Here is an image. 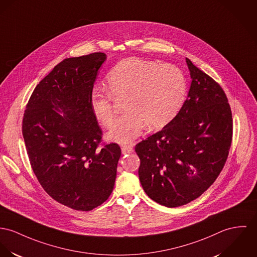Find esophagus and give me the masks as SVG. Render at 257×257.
<instances>
[{"instance_id": "esophagus-1", "label": "esophagus", "mask_w": 257, "mask_h": 257, "mask_svg": "<svg viewBox=\"0 0 257 257\" xmlns=\"http://www.w3.org/2000/svg\"><path fill=\"white\" fill-rule=\"evenodd\" d=\"M121 151H122V154H130V153H133V148L131 146H123L121 148Z\"/></svg>"}]
</instances>
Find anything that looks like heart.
Listing matches in <instances>:
<instances>
[{"mask_svg":"<svg viewBox=\"0 0 257 257\" xmlns=\"http://www.w3.org/2000/svg\"><path fill=\"white\" fill-rule=\"evenodd\" d=\"M106 88L108 93H92L91 107L99 123L110 127L116 115L115 100L125 99L126 113L107 133L110 141L125 145L137 138L145 125L155 130L173 120L186 99L187 81L173 64L131 58L110 69Z\"/></svg>","mask_w":257,"mask_h":257,"instance_id":"b5f03b06","label":"heart"}]
</instances>
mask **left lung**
I'll use <instances>...</instances> for the list:
<instances>
[{"instance_id": "1", "label": "left lung", "mask_w": 257, "mask_h": 257, "mask_svg": "<svg viewBox=\"0 0 257 257\" xmlns=\"http://www.w3.org/2000/svg\"><path fill=\"white\" fill-rule=\"evenodd\" d=\"M192 84L177 115L139 143V178L146 194L177 207L201 196L216 180L229 156L233 117L217 82L186 59Z\"/></svg>"}]
</instances>
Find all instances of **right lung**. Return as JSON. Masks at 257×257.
Instances as JSON below:
<instances>
[{
  "mask_svg": "<svg viewBox=\"0 0 257 257\" xmlns=\"http://www.w3.org/2000/svg\"><path fill=\"white\" fill-rule=\"evenodd\" d=\"M105 59L103 53H93L63 59L36 86L22 119L27 155L40 185L59 203L81 211L109 198L121 156L117 144L102 143L90 101Z\"/></svg>",
  "mask_w": 257,
  "mask_h": 257,
  "instance_id": "1",
  "label": "right lung"
}]
</instances>
